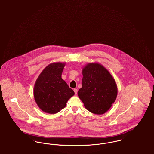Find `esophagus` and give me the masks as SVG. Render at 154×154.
<instances>
[{"mask_svg":"<svg viewBox=\"0 0 154 154\" xmlns=\"http://www.w3.org/2000/svg\"><path fill=\"white\" fill-rule=\"evenodd\" d=\"M74 93H75V95H77V92H78V90H77V89H76V88L74 89Z\"/></svg>","mask_w":154,"mask_h":154,"instance_id":"esophagus-1","label":"esophagus"}]
</instances>
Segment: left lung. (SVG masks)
I'll list each match as a JSON object with an SVG mask.
<instances>
[{"label":"left lung","instance_id":"left-lung-1","mask_svg":"<svg viewBox=\"0 0 154 154\" xmlns=\"http://www.w3.org/2000/svg\"><path fill=\"white\" fill-rule=\"evenodd\" d=\"M82 87L78 96L87 110L101 115L110 109L116 100V82L109 71L100 63H89L82 69Z\"/></svg>","mask_w":154,"mask_h":154}]
</instances>
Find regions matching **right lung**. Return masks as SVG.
Listing matches in <instances>:
<instances>
[{"label":"right lung","mask_w":154,"mask_h":154,"mask_svg":"<svg viewBox=\"0 0 154 154\" xmlns=\"http://www.w3.org/2000/svg\"><path fill=\"white\" fill-rule=\"evenodd\" d=\"M65 62L46 66L35 82L33 96L38 107L48 114H56L66 107L74 92L62 78Z\"/></svg>","instance_id":"right-lung-1"}]
</instances>
